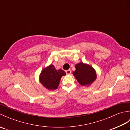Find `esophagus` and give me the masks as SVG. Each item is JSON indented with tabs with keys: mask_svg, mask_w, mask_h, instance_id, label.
I'll list each match as a JSON object with an SVG mask.
<instances>
[{
	"mask_svg": "<svg viewBox=\"0 0 130 130\" xmlns=\"http://www.w3.org/2000/svg\"><path fill=\"white\" fill-rule=\"evenodd\" d=\"M66 73H67V74H68V75H70L71 74V70H66Z\"/></svg>",
	"mask_w": 130,
	"mask_h": 130,
	"instance_id": "34e87169",
	"label": "esophagus"
}]
</instances>
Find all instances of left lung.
I'll return each instance as SVG.
<instances>
[{"instance_id":"1","label":"left lung","mask_w":130,"mask_h":130,"mask_svg":"<svg viewBox=\"0 0 130 130\" xmlns=\"http://www.w3.org/2000/svg\"><path fill=\"white\" fill-rule=\"evenodd\" d=\"M75 70L73 74L77 81L83 87H89L93 84L97 75L96 71L92 66L83 62H80L75 65Z\"/></svg>"}]
</instances>
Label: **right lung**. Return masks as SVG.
Masks as SVG:
<instances>
[{
    "label": "right lung",
    "mask_w": 130,
    "mask_h": 130,
    "mask_svg": "<svg viewBox=\"0 0 130 130\" xmlns=\"http://www.w3.org/2000/svg\"><path fill=\"white\" fill-rule=\"evenodd\" d=\"M66 75V73L59 69H56L54 65L51 64L44 68L39 76V81L43 86L49 90L57 89L59 85L61 78Z\"/></svg>",
    "instance_id": "add662e5"
}]
</instances>
